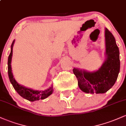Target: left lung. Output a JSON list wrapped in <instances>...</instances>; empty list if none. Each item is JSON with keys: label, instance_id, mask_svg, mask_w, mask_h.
<instances>
[{"label": "left lung", "instance_id": "left-lung-1", "mask_svg": "<svg viewBox=\"0 0 126 126\" xmlns=\"http://www.w3.org/2000/svg\"><path fill=\"white\" fill-rule=\"evenodd\" d=\"M106 59L96 71L90 72L73 69L78 86L85 93L104 94L112 88L118 78L120 69V52L113 35L105 29Z\"/></svg>", "mask_w": 126, "mask_h": 126}]
</instances>
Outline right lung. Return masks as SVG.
Here are the masks:
<instances>
[{"label":"right lung","instance_id":"1","mask_svg":"<svg viewBox=\"0 0 126 126\" xmlns=\"http://www.w3.org/2000/svg\"><path fill=\"white\" fill-rule=\"evenodd\" d=\"M15 43V40H14L11 45V50L9 56L8 57V75L9 78L11 83H12L13 87L14 88L15 90L21 95L22 97L30 101H38L40 99H44L45 98H47L48 96L53 93V85L48 89L44 91H35L32 89L26 88L22 85H19L15 80V78L13 76L12 72V67H11V62H12V52H13V46Z\"/></svg>","mask_w":126,"mask_h":126}]
</instances>
